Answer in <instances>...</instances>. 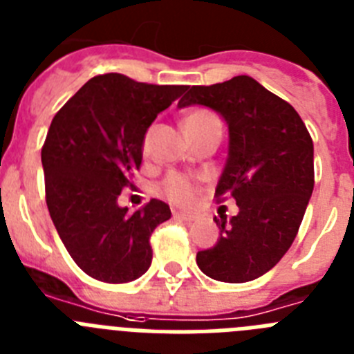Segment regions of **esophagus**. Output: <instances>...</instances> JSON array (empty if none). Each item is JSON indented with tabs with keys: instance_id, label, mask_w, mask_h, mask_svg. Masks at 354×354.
I'll list each match as a JSON object with an SVG mask.
<instances>
[{
	"instance_id": "1",
	"label": "esophagus",
	"mask_w": 354,
	"mask_h": 354,
	"mask_svg": "<svg viewBox=\"0 0 354 354\" xmlns=\"http://www.w3.org/2000/svg\"><path fill=\"white\" fill-rule=\"evenodd\" d=\"M174 216L175 218H179V220H184V221H192L195 216L189 214V212H180V211H174Z\"/></svg>"
}]
</instances>
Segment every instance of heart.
Segmentation results:
<instances>
[{"mask_svg": "<svg viewBox=\"0 0 354 354\" xmlns=\"http://www.w3.org/2000/svg\"><path fill=\"white\" fill-rule=\"evenodd\" d=\"M216 120L218 118L212 113H209V111H205V109H196V111H193V113H189L184 118V129H198V127H204ZM147 150H149V138L143 140V152H147ZM159 192H161L162 196H167L171 204L184 205L186 207L195 198V184L187 179V177H184V175L170 174L167 179L162 180Z\"/></svg>", "mask_w": 354, "mask_h": 354, "instance_id": "heart-1", "label": "heart"}]
</instances>
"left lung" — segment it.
<instances>
[{"label":"left lung","instance_id":"left-lung-1","mask_svg":"<svg viewBox=\"0 0 354 354\" xmlns=\"http://www.w3.org/2000/svg\"><path fill=\"white\" fill-rule=\"evenodd\" d=\"M200 104L228 126V156L216 198L232 196L239 212L214 218L220 239L196 253L212 280L243 283L274 268L298 234L314 189V143L287 101L250 76L192 86L179 108Z\"/></svg>","mask_w":354,"mask_h":354}]
</instances>
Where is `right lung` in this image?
<instances>
[{
    "mask_svg": "<svg viewBox=\"0 0 354 354\" xmlns=\"http://www.w3.org/2000/svg\"><path fill=\"white\" fill-rule=\"evenodd\" d=\"M186 88L109 72L84 83L53 118L42 147L46 202L71 257L95 280L133 282L150 268V234L170 220V207L152 198L129 212L118 196L133 186L150 124Z\"/></svg>",
    "mask_w": 354,
    "mask_h": 354,
    "instance_id": "right-lung-1",
    "label": "right lung"
}]
</instances>
